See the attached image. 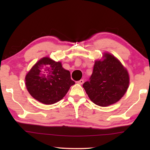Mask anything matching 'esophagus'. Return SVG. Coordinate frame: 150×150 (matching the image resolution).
<instances>
[{"instance_id": "1", "label": "esophagus", "mask_w": 150, "mask_h": 150, "mask_svg": "<svg viewBox=\"0 0 150 150\" xmlns=\"http://www.w3.org/2000/svg\"><path fill=\"white\" fill-rule=\"evenodd\" d=\"M77 83H78V84H80V85H82L83 83H84V81H83V79H81L79 81H78L76 82Z\"/></svg>"}]
</instances>
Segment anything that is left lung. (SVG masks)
Listing matches in <instances>:
<instances>
[{
  "label": "left lung",
  "instance_id": "left-lung-1",
  "mask_svg": "<svg viewBox=\"0 0 150 150\" xmlns=\"http://www.w3.org/2000/svg\"><path fill=\"white\" fill-rule=\"evenodd\" d=\"M129 83L128 71L120 61L105 53L103 60L95 61L89 81L83 87L92 102L100 106H108L122 97Z\"/></svg>",
  "mask_w": 150,
  "mask_h": 150
}]
</instances>
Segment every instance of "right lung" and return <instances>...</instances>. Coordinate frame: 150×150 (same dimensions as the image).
<instances>
[{
	"label": "right lung",
	"instance_id": "add662e5",
	"mask_svg": "<svg viewBox=\"0 0 150 150\" xmlns=\"http://www.w3.org/2000/svg\"><path fill=\"white\" fill-rule=\"evenodd\" d=\"M26 87L33 98L45 105H52L64 97L75 82L62 63L45 57L33 66L25 77Z\"/></svg>",
	"mask_w": 150,
	"mask_h": 150
}]
</instances>
